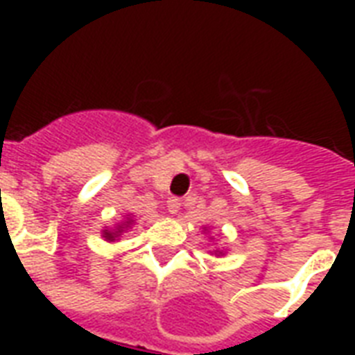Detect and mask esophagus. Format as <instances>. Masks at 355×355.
Returning a JSON list of instances; mask_svg holds the SVG:
<instances>
[{
  "label": "esophagus",
  "instance_id": "obj_1",
  "mask_svg": "<svg viewBox=\"0 0 355 355\" xmlns=\"http://www.w3.org/2000/svg\"><path fill=\"white\" fill-rule=\"evenodd\" d=\"M167 210H169V214H177V211L180 210V199H177V197H169V199H167Z\"/></svg>",
  "mask_w": 355,
  "mask_h": 355
}]
</instances>
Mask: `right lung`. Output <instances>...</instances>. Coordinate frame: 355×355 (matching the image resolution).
<instances>
[{
    "label": "right lung",
    "instance_id": "right-lung-1",
    "mask_svg": "<svg viewBox=\"0 0 355 355\" xmlns=\"http://www.w3.org/2000/svg\"><path fill=\"white\" fill-rule=\"evenodd\" d=\"M105 237H107V239H114V234L112 232H105Z\"/></svg>",
    "mask_w": 355,
    "mask_h": 355
}]
</instances>
